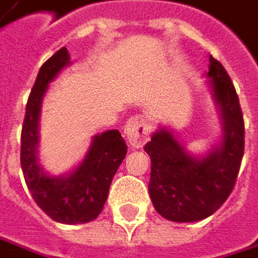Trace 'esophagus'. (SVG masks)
Returning a JSON list of instances; mask_svg holds the SVG:
<instances>
[{
  "mask_svg": "<svg viewBox=\"0 0 258 258\" xmlns=\"http://www.w3.org/2000/svg\"><path fill=\"white\" fill-rule=\"evenodd\" d=\"M151 121L142 115H134L128 118V121L125 122V127H124V133H125V137L130 142L131 146L134 148H142L146 140L149 139V134H151Z\"/></svg>",
  "mask_w": 258,
  "mask_h": 258,
  "instance_id": "34e87169",
  "label": "esophagus"
}]
</instances>
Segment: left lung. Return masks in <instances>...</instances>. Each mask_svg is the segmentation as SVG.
<instances>
[{"instance_id":"1","label":"left lung","mask_w":258,"mask_h":258,"mask_svg":"<svg viewBox=\"0 0 258 258\" xmlns=\"http://www.w3.org/2000/svg\"><path fill=\"white\" fill-rule=\"evenodd\" d=\"M205 77L220 122L211 148L190 152L167 125H159L145 145L152 164L149 195L155 210L170 222H199L214 214L230 195L244 155V119L235 87L211 56Z\"/></svg>"}]
</instances>
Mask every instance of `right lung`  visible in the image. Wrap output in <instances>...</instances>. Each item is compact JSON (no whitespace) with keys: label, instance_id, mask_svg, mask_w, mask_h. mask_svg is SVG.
<instances>
[{"label":"right lung","instance_id":"add662e5","mask_svg":"<svg viewBox=\"0 0 258 258\" xmlns=\"http://www.w3.org/2000/svg\"><path fill=\"white\" fill-rule=\"evenodd\" d=\"M72 64L66 47L47 60L28 99L22 128L20 164L26 186L36 205L54 222L82 224L102 213L112 178L127 155V145L118 130H107L91 137L88 151L68 173L53 176L39 162V119L50 84Z\"/></svg>","mask_w":258,"mask_h":258}]
</instances>
